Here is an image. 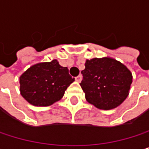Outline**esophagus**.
Segmentation results:
<instances>
[{"instance_id":"esophagus-1","label":"esophagus","mask_w":149,"mask_h":149,"mask_svg":"<svg viewBox=\"0 0 149 149\" xmlns=\"http://www.w3.org/2000/svg\"><path fill=\"white\" fill-rule=\"evenodd\" d=\"M82 77H82V75H78L77 77H75V79H76V81H77V82L80 83V82H81V80H82Z\"/></svg>"}]
</instances>
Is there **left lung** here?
Instances as JSON below:
<instances>
[{"instance_id": "1", "label": "left lung", "mask_w": 149, "mask_h": 149, "mask_svg": "<svg viewBox=\"0 0 149 149\" xmlns=\"http://www.w3.org/2000/svg\"><path fill=\"white\" fill-rule=\"evenodd\" d=\"M84 65L80 85L86 101L105 110L123 104L130 94L133 81L128 67L110 57L86 59Z\"/></svg>"}]
</instances>
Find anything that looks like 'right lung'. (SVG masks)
<instances>
[{
  "label": "right lung",
  "instance_id": "add662e5",
  "mask_svg": "<svg viewBox=\"0 0 149 149\" xmlns=\"http://www.w3.org/2000/svg\"><path fill=\"white\" fill-rule=\"evenodd\" d=\"M74 81L68 68L53 59L35 64L24 72L19 77V91L32 105L50 106L63 97L67 87Z\"/></svg>",
  "mask_w": 149,
  "mask_h": 149
}]
</instances>
